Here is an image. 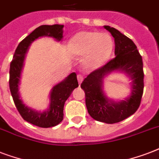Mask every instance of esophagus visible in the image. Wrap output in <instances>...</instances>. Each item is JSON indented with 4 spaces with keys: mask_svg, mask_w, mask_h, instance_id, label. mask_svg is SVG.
Segmentation results:
<instances>
[{
    "mask_svg": "<svg viewBox=\"0 0 159 159\" xmlns=\"http://www.w3.org/2000/svg\"><path fill=\"white\" fill-rule=\"evenodd\" d=\"M77 81H78V83L81 85L82 82L83 81V77H82V75H77Z\"/></svg>",
    "mask_w": 159,
    "mask_h": 159,
    "instance_id": "34e87169",
    "label": "esophagus"
}]
</instances>
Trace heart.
I'll return each instance as SVG.
<instances>
[{"label": "heart", "instance_id": "obj_1", "mask_svg": "<svg viewBox=\"0 0 159 159\" xmlns=\"http://www.w3.org/2000/svg\"><path fill=\"white\" fill-rule=\"evenodd\" d=\"M114 48L108 34L97 31H81L68 42L67 49L72 57H83V66L87 70H97L104 66Z\"/></svg>", "mask_w": 159, "mask_h": 159}]
</instances>
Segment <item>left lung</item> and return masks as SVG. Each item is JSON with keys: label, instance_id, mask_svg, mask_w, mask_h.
Instances as JSON below:
<instances>
[{"label": "left lung", "instance_id": "obj_1", "mask_svg": "<svg viewBox=\"0 0 159 159\" xmlns=\"http://www.w3.org/2000/svg\"><path fill=\"white\" fill-rule=\"evenodd\" d=\"M104 28L115 39V55L103 67L90 73L81 84L85 92L87 111L92 118L106 124L118 123L133 115L140 105L143 92L142 57L130 39L109 25ZM113 71L125 73L131 80V93L125 100L115 102L103 91L104 79Z\"/></svg>", "mask_w": 159, "mask_h": 159}]
</instances>
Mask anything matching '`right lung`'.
<instances>
[{
	"label": "right lung",
	"instance_id": "obj_1",
	"mask_svg": "<svg viewBox=\"0 0 159 159\" xmlns=\"http://www.w3.org/2000/svg\"><path fill=\"white\" fill-rule=\"evenodd\" d=\"M63 25H41L25 38L16 48L13 60L10 66V90L16 108L22 118L29 123L41 128H49L57 125L63 120V107L65 102L72 94V91L78 87L77 74L72 72L62 82L52 88L49 97V106L44 111H37L26 106L20 96L19 85L24 67L25 54L34 41L40 37H52L57 41L62 39Z\"/></svg>",
	"mask_w": 159,
	"mask_h": 159
}]
</instances>
